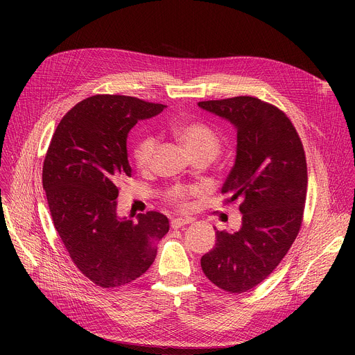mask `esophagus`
<instances>
[{"label":"esophagus","instance_id":"esophagus-1","mask_svg":"<svg viewBox=\"0 0 355 355\" xmlns=\"http://www.w3.org/2000/svg\"><path fill=\"white\" fill-rule=\"evenodd\" d=\"M187 225H189L188 219H174V220H171V227L173 229H180V227L187 226Z\"/></svg>","mask_w":355,"mask_h":355}]
</instances>
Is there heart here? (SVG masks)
Wrapping results in <instances>:
<instances>
[{
    "instance_id": "b5f03b06",
    "label": "heart",
    "mask_w": 355,
    "mask_h": 355,
    "mask_svg": "<svg viewBox=\"0 0 355 355\" xmlns=\"http://www.w3.org/2000/svg\"><path fill=\"white\" fill-rule=\"evenodd\" d=\"M175 133L191 157L200 156V157H207L212 162L220 153L222 140L219 135L205 123H200V122L184 123L175 128ZM156 141L157 140L155 136H144L136 143L133 148V160L139 168L146 170L150 167L151 159H153V153L156 148ZM198 193H199L198 188L175 185L168 191L167 198L171 204L180 207L181 209H185L188 207L187 199Z\"/></svg>"
}]
</instances>
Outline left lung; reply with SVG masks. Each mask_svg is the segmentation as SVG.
Listing matches in <instances>:
<instances>
[{
    "instance_id": "8db88e82",
    "label": "left lung",
    "mask_w": 355,
    "mask_h": 355,
    "mask_svg": "<svg viewBox=\"0 0 355 355\" xmlns=\"http://www.w3.org/2000/svg\"><path fill=\"white\" fill-rule=\"evenodd\" d=\"M198 107L236 129V160L220 192L226 204L241 202L243 215L240 229L216 232L200 267L220 289L241 293L277 268L299 233L308 187L305 151L288 116L259 98L202 101Z\"/></svg>"
}]
</instances>
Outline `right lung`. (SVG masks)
Listing matches in <instances>:
<instances>
[{
    "label": "right lung",
    "instance_id": "right-lung-1",
    "mask_svg": "<svg viewBox=\"0 0 355 355\" xmlns=\"http://www.w3.org/2000/svg\"><path fill=\"white\" fill-rule=\"evenodd\" d=\"M164 108L125 95L89 96L63 116L47 148L42 180L53 225L73 263L98 286L143 275L170 229L160 212L137 220L116 214L118 185L132 175L128 135Z\"/></svg>",
    "mask_w": 355,
    "mask_h": 355
}]
</instances>
